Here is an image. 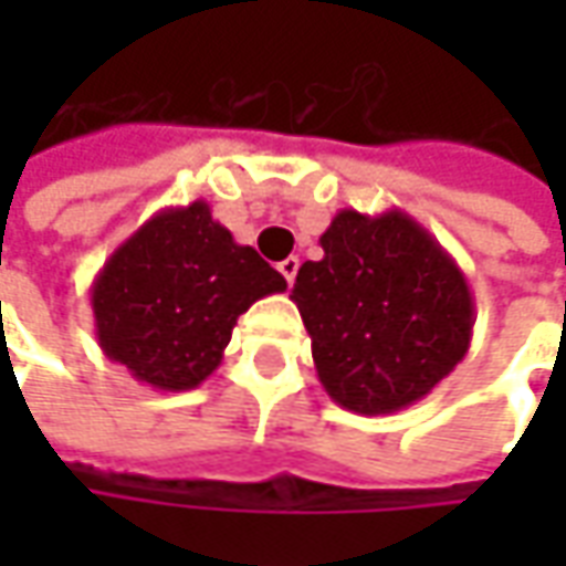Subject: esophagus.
Listing matches in <instances>:
<instances>
[{
    "label": "esophagus",
    "mask_w": 566,
    "mask_h": 566,
    "mask_svg": "<svg viewBox=\"0 0 566 566\" xmlns=\"http://www.w3.org/2000/svg\"><path fill=\"white\" fill-rule=\"evenodd\" d=\"M276 271L283 273V280H286V283L293 286L295 273H298V258H286V261H280V268H276Z\"/></svg>",
    "instance_id": "1"
}]
</instances>
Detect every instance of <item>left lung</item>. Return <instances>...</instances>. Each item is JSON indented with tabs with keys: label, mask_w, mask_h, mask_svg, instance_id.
<instances>
[{
	"label": "left lung",
	"mask_w": 566,
	"mask_h": 566,
	"mask_svg": "<svg viewBox=\"0 0 566 566\" xmlns=\"http://www.w3.org/2000/svg\"><path fill=\"white\" fill-rule=\"evenodd\" d=\"M293 298L317 380L349 412L387 416L428 397L463 361L475 324L467 273L402 210H339Z\"/></svg>",
	"instance_id": "left-lung-1"
}]
</instances>
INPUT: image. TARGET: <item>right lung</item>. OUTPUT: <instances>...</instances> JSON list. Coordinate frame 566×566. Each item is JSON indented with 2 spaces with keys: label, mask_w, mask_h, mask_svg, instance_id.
<instances>
[{
  "label": "right lung",
  "mask_w": 566,
  "mask_h": 566,
  "mask_svg": "<svg viewBox=\"0 0 566 566\" xmlns=\"http://www.w3.org/2000/svg\"><path fill=\"white\" fill-rule=\"evenodd\" d=\"M286 280L227 227L207 201L164 207L97 273L91 308L99 349L157 390H191L223 359L232 327Z\"/></svg>",
  "instance_id": "right-lung-1"
}]
</instances>
